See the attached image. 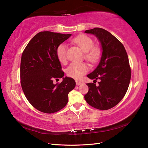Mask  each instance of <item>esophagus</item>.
<instances>
[{"instance_id": "34e87169", "label": "esophagus", "mask_w": 148, "mask_h": 148, "mask_svg": "<svg viewBox=\"0 0 148 148\" xmlns=\"http://www.w3.org/2000/svg\"><path fill=\"white\" fill-rule=\"evenodd\" d=\"M82 83L81 82H79V81H76V84H77V85H78H78H80V84H81Z\"/></svg>"}]
</instances>
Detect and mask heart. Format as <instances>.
<instances>
[{
	"label": "heart",
	"mask_w": 148,
	"mask_h": 148,
	"mask_svg": "<svg viewBox=\"0 0 148 148\" xmlns=\"http://www.w3.org/2000/svg\"><path fill=\"white\" fill-rule=\"evenodd\" d=\"M73 42L85 52L84 59L91 64H95L99 60L101 56V49L94 46V41L86 35H79L73 39ZM67 47L65 44H61L57 49V57L62 64L66 62ZM89 70L88 66L85 63H71L66 70V75L75 79L81 78Z\"/></svg>",
	"instance_id": "obj_1"
}]
</instances>
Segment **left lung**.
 <instances>
[{"label":"left lung","mask_w":148,"mask_h":148,"mask_svg":"<svg viewBox=\"0 0 148 148\" xmlns=\"http://www.w3.org/2000/svg\"><path fill=\"white\" fill-rule=\"evenodd\" d=\"M84 32L95 34L102 49L99 65L87 75L95 80L86 84L89 90L84 99L97 109L108 110L119 104L128 88L132 71L127 53L122 43L104 29L95 28ZM97 79H100L97 86Z\"/></svg>","instance_id":"left-lung-1"}]
</instances>
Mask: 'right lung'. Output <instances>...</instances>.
Returning a JSON list of instances; mask_svg holds the SVG:
<instances>
[{
  "label": "right lung",
  "mask_w": 148,
  "mask_h": 148,
  "mask_svg": "<svg viewBox=\"0 0 148 148\" xmlns=\"http://www.w3.org/2000/svg\"><path fill=\"white\" fill-rule=\"evenodd\" d=\"M51 31L36 34L21 56L20 83L29 102L35 109L46 114L59 111L68 102V95L75 87L72 78L65 77L57 57V49L71 36ZM63 77L61 83L53 79Z\"/></svg>",
  "instance_id": "add662e5"
}]
</instances>
